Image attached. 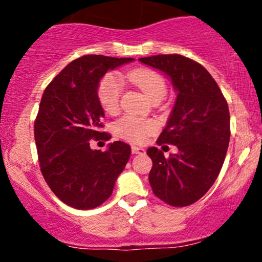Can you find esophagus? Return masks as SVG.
<instances>
[{
  "mask_svg": "<svg viewBox=\"0 0 262 262\" xmlns=\"http://www.w3.org/2000/svg\"><path fill=\"white\" fill-rule=\"evenodd\" d=\"M132 152H133V154L144 155V154H145V149L140 148V146H135V145H133V146H132Z\"/></svg>",
  "mask_w": 262,
  "mask_h": 262,
  "instance_id": "obj_1",
  "label": "esophagus"
}]
</instances>
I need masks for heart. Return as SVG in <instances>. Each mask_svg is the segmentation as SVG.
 I'll list each match as a JSON object with an SVG mask.
<instances>
[{"mask_svg": "<svg viewBox=\"0 0 262 262\" xmlns=\"http://www.w3.org/2000/svg\"><path fill=\"white\" fill-rule=\"evenodd\" d=\"M125 79L134 83L143 91L150 101L159 95L166 93V83L161 75L149 69H134L125 75ZM122 93V82L117 75L110 74L103 77L98 86V100L107 113H114L118 110ZM118 137L133 143H141L149 134L156 130V123L150 119L127 116L119 119L114 125Z\"/></svg>", "mask_w": 262, "mask_h": 262, "instance_id": "heart-1", "label": "heart"}]
</instances>
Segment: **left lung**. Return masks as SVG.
I'll list each match as a JSON object with an SVG mask.
<instances>
[{
    "label": "left lung",
    "mask_w": 262,
    "mask_h": 262,
    "mask_svg": "<svg viewBox=\"0 0 262 262\" xmlns=\"http://www.w3.org/2000/svg\"><path fill=\"white\" fill-rule=\"evenodd\" d=\"M169 77L176 101L158 144H173L169 159L155 146L149 182L156 197L173 207L194 203L221 172L230 139L229 108L217 82L202 65L177 54L140 58Z\"/></svg>",
    "instance_id": "left-lung-1"
}]
</instances>
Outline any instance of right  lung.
Masks as SVG:
<instances>
[{
    "label": "right lung",
    "mask_w": 262,
    "mask_h": 262,
    "mask_svg": "<svg viewBox=\"0 0 262 262\" xmlns=\"http://www.w3.org/2000/svg\"><path fill=\"white\" fill-rule=\"evenodd\" d=\"M132 58L85 55L74 60L45 89L34 123L41 173L55 196L76 209H92L112 194L130 156L124 141L91 149V139H111L101 132L104 111L98 86L107 71Z\"/></svg>",
    "instance_id": "right-lung-1"
}]
</instances>
